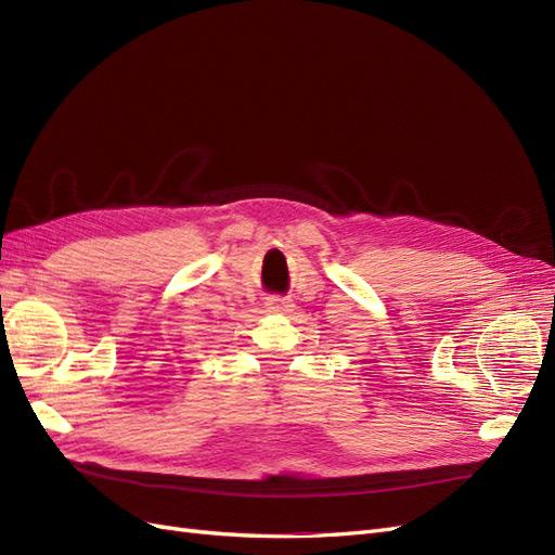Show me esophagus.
Instances as JSON below:
<instances>
[{
    "mask_svg": "<svg viewBox=\"0 0 555 555\" xmlns=\"http://www.w3.org/2000/svg\"><path fill=\"white\" fill-rule=\"evenodd\" d=\"M268 308L275 310V312H284L289 308V304L284 298H268Z\"/></svg>",
    "mask_w": 555,
    "mask_h": 555,
    "instance_id": "obj_1",
    "label": "esophagus"
}]
</instances>
